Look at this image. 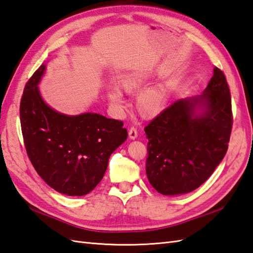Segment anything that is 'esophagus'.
Returning <instances> with one entry per match:
<instances>
[{"label": "esophagus", "mask_w": 253, "mask_h": 253, "mask_svg": "<svg viewBox=\"0 0 253 253\" xmlns=\"http://www.w3.org/2000/svg\"><path fill=\"white\" fill-rule=\"evenodd\" d=\"M128 137H130L131 139H135L137 137V130H136V127H134V126H132L130 130H128Z\"/></svg>", "instance_id": "34e87169"}]
</instances>
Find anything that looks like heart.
Wrapping results in <instances>:
<instances>
[{
	"mask_svg": "<svg viewBox=\"0 0 253 253\" xmlns=\"http://www.w3.org/2000/svg\"><path fill=\"white\" fill-rule=\"evenodd\" d=\"M149 76L145 73L130 72L123 75L118 82L119 87L127 93H136L148 84ZM108 97L112 103L119 105L122 102V93L118 88L110 89ZM169 100V89L165 85H157L143 90L135 101L137 113L144 118H153L165 108Z\"/></svg>",
	"mask_w": 253,
	"mask_h": 253,
	"instance_id": "obj_1",
	"label": "heart"
}]
</instances>
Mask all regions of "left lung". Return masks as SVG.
Segmentation results:
<instances>
[{
    "mask_svg": "<svg viewBox=\"0 0 253 253\" xmlns=\"http://www.w3.org/2000/svg\"><path fill=\"white\" fill-rule=\"evenodd\" d=\"M201 105L205 110L196 116L195 107ZM232 126L229 84L214 66L204 93L174 102L145 127L146 174L151 186L163 195L198 189L224 158Z\"/></svg>",
    "mask_w": 253,
    "mask_h": 253,
    "instance_id": "1",
    "label": "left lung"
}]
</instances>
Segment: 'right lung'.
<instances>
[{
  "mask_svg": "<svg viewBox=\"0 0 253 253\" xmlns=\"http://www.w3.org/2000/svg\"><path fill=\"white\" fill-rule=\"evenodd\" d=\"M45 65L31 77L20 101L23 143L33 168L58 192L88 194L102 180L110 155L127 137L123 122L98 114L66 116L47 106L38 89Z\"/></svg>",
  "mask_w": 253,
  "mask_h": 253,
  "instance_id": "add662e5",
  "label": "right lung"
}]
</instances>
